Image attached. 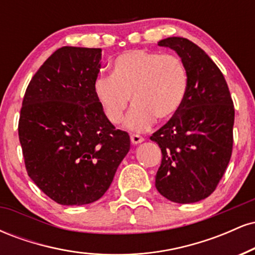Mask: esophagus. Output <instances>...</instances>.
<instances>
[{"mask_svg": "<svg viewBox=\"0 0 255 255\" xmlns=\"http://www.w3.org/2000/svg\"><path fill=\"white\" fill-rule=\"evenodd\" d=\"M142 141H144V137H141L140 135H136V134H133V135H130V142L133 145L141 144Z\"/></svg>", "mask_w": 255, "mask_h": 255, "instance_id": "obj_1", "label": "esophagus"}]
</instances>
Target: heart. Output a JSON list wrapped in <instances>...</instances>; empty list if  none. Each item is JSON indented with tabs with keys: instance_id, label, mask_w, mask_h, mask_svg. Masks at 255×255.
<instances>
[{
	"instance_id": "obj_1",
	"label": "heart",
	"mask_w": 255,
	"mask_h": 255,
	"mask_svg": "<svg viewBox=\"0 0 255 255\" xmlns=\"http://www.w3.org/2000/svg\"><path fill=\"white\" fill-rule=\"evenodd\" d=\"M189 78L180 57L144 49L126 51L111 64L110 77H98L93 95L104 118L118 125L129 105L134 108L125 121L130 131H145L156 119L169 121L187 97Z\"/></svg>"
}]
</instances>
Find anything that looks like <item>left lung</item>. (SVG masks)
<instances>
[{"label":"left lung","instance_id":"8db88e82","mask_svg":"<svg viewBox=\"0 0 255 255\" xmlns=\"http://www.w3.org/2000/svg\"><path fill=\"white\" fill-rule=\"evenodd\" d=\"M158 45L183 61L189 87L180 111L151 136L162 151L156 188L174 203H197L215 191L229 164L235 110L223 74L203 49L182 37Z\"/></svg>","mask_w":255,"mask_h":255}]
</instances>
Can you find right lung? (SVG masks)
I'll return each instance as SVG.
<instances>
[{"instance_id": "add662e5", "label": "right lung", "mask_w": 255, "mask_h": 255, "mask_svg": "<svg viewBox=\"0 0 255 255\" xmlns=\"http://www.w3.org/2000/svg\"><path fill=\"white\" fill-rule=\"evenodd\" d=\"M102 49L63 46L42 64L25 92L19 139L31 180L61 205L98 200L130 147L93 95Z\"/></svg>"}]
</instances>
